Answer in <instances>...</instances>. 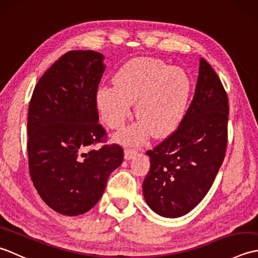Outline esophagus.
Instances as JSON below:
<instances>
[{
  "instance_id": "obj_1",
  "label": "esophagus",
  "mask_w": 258,
  "mask_h": 258,
  "mask_svg": "<svg viewBox=\"0 0 258 258\" xmlns=\"http://www.w3.org/2000/svg\"><path fill=\"white\" fill-rule=\"evenodd\" d=\"M125 154V160H132V158L138 154V150L132 149V147H126L124 151Z\"/></svg>"
}]
</instances>
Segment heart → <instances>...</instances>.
Segmentation results:
<instances>
[{
    "instance_id": "heart-1",
    "label": "heart",
    "mask_w": 258,
    "mask_h": 258,
    "mask_svg": "<svg viewBox=\"0 0 258 258\" xmlns=\"http://www.w3.org/2000/svg\"><path fill=\"white\" fill-rule=\"evenodd\" d=\"M190 94V82L184 71L151 57L134 58L114 78V84L101 86L96 106L111 128H120L132 114L140 119L119 132L116 138L126 144H138L151 131L162 136L183 119Z\"/></svg>"
}]
</instances>
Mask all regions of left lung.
I'll return each instance as SVG.
<instances>
[{"instance_id":"8db88e82","label":"left lung","mask_w":258,"mask_h":258,"mask_svg":"<svg viewBox=\"0 0 258 258\" xmlns=\"http://www.w3.org/2000/svg\"><path fill=\"white\" fill-rule=\"evenodd\" d=\"M228 98L215 71L201 58L195 94L178 127L146 154L144 199L158 215L180 217L204 199L225 157Z\"/></svg>"}]
</instances>
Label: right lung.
<instances>
[{"label":"right lung","instance_id":"right-lung-1","mask_svg":"<svg viewBox=\"0 0 258 258\" xmlns=\"http://www.w3.org/2000/svg\"><path fill=\"white\" fill-rule=\"evenodd\" d=\"M103 59L94 51L65 53L38 80L30 102V175L41 199L62 215L89 212L123 162L117 144L90 150L106 138L96 106Z\"/></svg>","mask_w":258,"mask_h":258}]
</instances>
